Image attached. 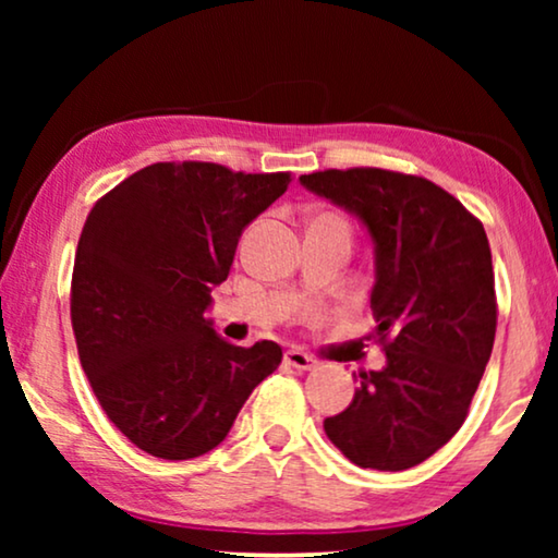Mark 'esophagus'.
Returning a JSON list of instances; mask_svg holds the SVG:
<instances>
[{"label":"esophagus","instance_id":"34e87169","mask_svg":"<svg viewBox=\"0 0 558 558\" xmlns=\"http://www.w3.org/2000/svg\"><path fill=\"white\" fill-rule=\"evenodd\" d=\"M284 363L292 365V368H296V371H312V368H315V365H317L315 357L304 353V350H296V348L287 350V353H284Z\"/></svg>","mask_w":558,"mask_h":558}]
</instances>
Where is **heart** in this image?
Returning <instances> with one entry per match:
<instances>
[{
	"label": "heart",
	"instance_id": "obj_1",
	"mask_svg": "<svg viewBox=\"0 0 558 558\" xmlns=\"http://www.w3.org/2000/svg\"><path fill=\"white\" fill-rule=\"evenodd\" d=\"M323 218H338V216H323ZM342 220V218H340Z\"/></svg>",
	"mask_w": 558,
	"mask_h": 558
}]
</instances>
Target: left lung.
<instances>
[{
    "label": "left lung",
    "mask_w": 558,
    "mask_h": 558,
    "mask_svg": "<svg viewBox=\"0 0 558 558\" xmlns=\"http://www.w3.org/2000/svg\"><path fill=\"white\" fill-rule=\"evenodd\" d=\"M368 226L376 243L371 310L384 371H363L353 403L325 434L357 468L409 470L460 432L490 361L498 300L477 216L418 174L350 167L302 174Z\"/></svg>",
    "instance_id": "left-lung-1"
}]
</instances>
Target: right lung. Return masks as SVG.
Returning <instances> with one entry per match:
<instances>
[{
    "label": "right lung",
    "mask_w": 558,
    "mask_h": 558,
    "mask_svg": "<svg viewBox=\"0 0 558 558\" xmlns=\"http://www.w3.org/2000/svg\"><path fill=\"white\" fill-rule=\"evenodd\" d=\"M292 172L157 162L98 197L71 279L78 357L109 422L159 460L216 449L251 391L281 363L262 340L233 345L203 312L251 220Z\"/></svg>",
    "instance_id": "obj_1"
}]
</instances>
